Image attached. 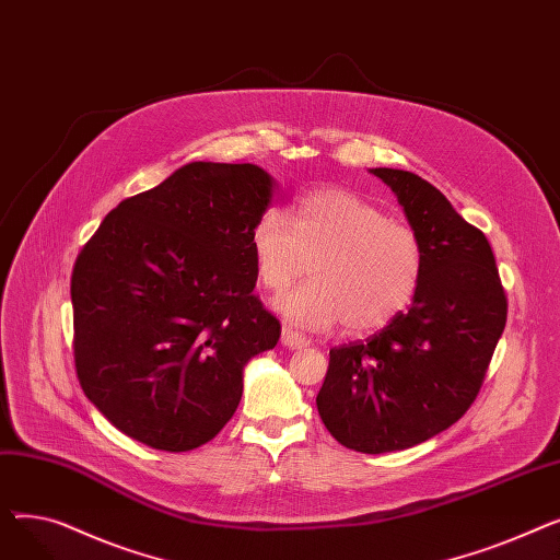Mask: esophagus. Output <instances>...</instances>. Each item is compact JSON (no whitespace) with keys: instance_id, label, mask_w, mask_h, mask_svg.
<instances>
[{"instance_id":"34e87169","label":"esophagus","mask_w":560,"mask_h":560,"mask_svg":"<svg viewBox=\"0 0 560 560\" xmlns=\"http://www.w3.org/2000/svg\"><path fill=\"white\" fill-rule=\"evenodd\" d=\"M281 345L288 347V349H302V347L308 345V340H306L302 334L292 331L290 327H283V331H281Z\"/></svg>"}]
</instances>
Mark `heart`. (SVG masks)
I'll return each instance as SVG.
<instances>
[{"mask_svg": "<svg viewBox=\"0 0 560 560\" xmlns=\"http://www.w3.org/2000/svg\"><path fill=\"white\" fill-rule=\"evenodd\" d=\"M249 249L260 288L279 295L311 260V281L277 308L292 325L325 331L342 322L351 334L390 325L416 300L424 252L413 229L345 188H317L258 215Z\"/></svg>", "mask_w": 560, "mask_h": 560, "instance_id": "heart-1", "label": "heart"}]
</instances>
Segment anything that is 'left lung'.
Returning <instances> with one entry per match:
<instances>
[{"label":"left lung","instance_id":"obj_1","mask_svg":"<svg viewBox=\"0 0 560 560\" xmlns=\"http://www.w3.org/2000/svg\"><path fill=\"white\" fill-rule=\"evenodd\" d=\"M420 238L424 268L406 313L368 340L334 347L317 413L340 445L386 454L424 443L477 399L506 327V295L486 235L422 176L370 170Z\"/></svg>","mask_w":560,"mask_h":560}]
</instances>
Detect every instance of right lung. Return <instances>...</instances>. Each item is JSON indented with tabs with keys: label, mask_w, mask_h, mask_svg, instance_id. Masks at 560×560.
Listing matches in <instances>:
<instances>
[{
	"label": "right lung",
	"mask_w": 560,
	"mask_h": 560,
	"mask_svg": "<svg viewBox=\"0 0 560 560\" xmlns=\"http://www.w3.org/2000/svg\"><path fill=\"white\" fill-rule=\"evenodd\" d=\"M272 192L258 165L195 161L117 203L77 256L79 384L138 443H209L241 404L249 359L277 345L249 249Z\"/></svg>",
	"instance_id": "add662e5"
}]
</instances>
